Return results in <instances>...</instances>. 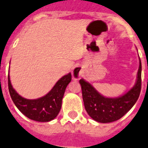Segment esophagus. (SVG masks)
Returning a JSON list of instances; mask_svg holds the SVG:
<instances>
[{"instance_id":"obj_1","label":"esophagus","mask_w":148,"mask_h":148,"mask_svg":"<svg viewBox=\"0 0 148 148\" xmlns=\"http://www.w3.org/2000/svg\"><path fill=\"white\" fill-rule=\"evenodd\" d=\"M83 75V71L81 67L76 66L72 71V77L74 79H79Z\"/></svg>"}]
</instances>
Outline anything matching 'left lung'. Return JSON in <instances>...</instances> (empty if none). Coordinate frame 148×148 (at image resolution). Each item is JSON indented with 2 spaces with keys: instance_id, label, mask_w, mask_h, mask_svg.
Listing matches in <instances>:
<instances>
[{
  "instance_id": "left-lung-1",
  "label": "left lung",
  "mask_w": 148,
  "mask_h": 148,
  "mask_svg": "<svg viewBox=\"0 0 148 148\" xmlns=\"http://www.w3.org/2000/svg\"><path fill=\"white\" fill-rule=\"evenodd\" d=\"M85 109L92 119L100 123H110L124 116L134 106L139 97L142 88V63L139 58V67L137 79L132 88L118 97H106L99 93L85 79H79Z\"/></svg>"
}]
</instances>
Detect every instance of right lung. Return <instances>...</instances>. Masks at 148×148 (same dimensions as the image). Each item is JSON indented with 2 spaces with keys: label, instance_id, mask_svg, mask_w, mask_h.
I'll return each instance as SVG.
<instances>
[{
  "label": "right lung",
  "instance_id": "add662e5",
  "mask_svg": "<svg viewBox=\"0 0 148 148\" xmlns=\"http://www.w3.org/2000/svg\"><path fill=\"white\" fill-rule=\"evenodd\" d=\"M71 80V74L69 73L56 82L47 95L37 99H27L21 97L12 87L8 75V86L12 101L28 119L39 122L53 120L60 112L65 88Z\"/></svg>",
  "mask_w": 148,
  "mask_h": 148
}]
</instances>
